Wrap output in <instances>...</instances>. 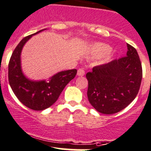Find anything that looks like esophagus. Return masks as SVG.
Segmentation results:
<instances>
[{"label":"esophagus","mask_w":151,"mask_h":151,"mask_svg":"<svg viewBox=\"0 0 151 151\" xmlns=\"http://www.w3.org/2000/svg\"><path fill=\"white\" fill-rule=\"evenodd\" d=\"M77 75L78 76H83L85 75V71L83 68H79L78 70V72H77Z\"/></svg>","instance_id":"34e87169"}]
</instances>
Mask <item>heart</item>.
<instances>
[{
	"mask_svg": "<svg viewBox=\"0 0 151 151\" xmlns=\"http://www.w3.org/2000/svg\"><path fill=\"white\" fill-rule=\"evenodd\" d=\"M110 50V47L108 45L103 44V43H97L92 47L91 55L93 57H99L109 52Z\"/></svg>",
	"mask_w": 151,
	"mask_h": 151,
	"instance_id": "b5f03b06",
	"label": "heart"
}]
</instances>
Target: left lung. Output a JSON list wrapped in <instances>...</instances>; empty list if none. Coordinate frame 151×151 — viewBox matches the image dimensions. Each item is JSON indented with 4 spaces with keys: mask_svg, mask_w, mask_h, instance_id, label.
Here are the masks:
<instances>
[{
    "mask_svg": "<svg viewBox=\"0 0 151 151\" xmlns=\"http://www.w3.org/2000/svg\"><path fill=\"white\" fill-rule=\"evenodd\" d=\"M127 49V56L94 67L86 73L87 97L99 113H118L137 95L142 78V64L136 49L128 43Z\"/></svg>",
    "mask_w": 151,
    "mask_h": 151,
    "instance_id": "1",
    "label": "left lung"
}]
</instances>
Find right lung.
I'll return each instance as SVG.
<instances>
[{
	"instance_id": "obj_1",
	"label": "right lung",
	"mask_w": 151,
	"mask_h": 151,
	"mask_svg": "<svg viewBox=\"0 0 151 151\" xmlns=\"http://www.w3.org/2000/svg\"><path fill=\"white\" fill-rule=\"evenodd\" d=\"M44 29L23 38L14 50L9 63V81L12 91L23 105L33 110H43L52 106L77 73L76 69L61 71L48 81H31L24 76L21 68L22 49L32 35Z\"/></svg>"
}]
</instances>
